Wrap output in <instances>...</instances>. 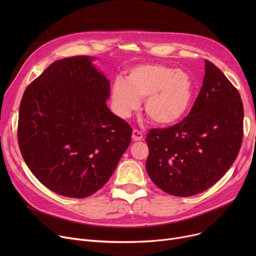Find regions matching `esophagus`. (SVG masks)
<instances>
[{
  "instance_id": "34e87169",
  "label": "esophagus",
  "mask_w": 256,
  "mask_h": 256,
  "mask_svg": "<svg viewBox=\"0 0 256 256\" xmlns=\"http://www.w3.org/2000/svg\"><path fill=\"white\" fill-rule=\"evenodd\" d=\"M132 141H141L143 139L142 132L138 130H134L132 135Z\"/></svg>"
}]
</instances>
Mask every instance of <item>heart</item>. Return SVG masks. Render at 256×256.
I'll return each instance as SVG.
<instances>
[{"instance_id": "1", "label": "heart", "mask_w": 256, "mask_h": 256, "mask_svg": "<svg viewBox=\"0 0 256 256\" xmlns=\"http://www.w3.org/2000/svg\"><path fill=\"white\" fill-rule=\"evenodd\" d=\"M195 86L190 74L163 64H140L117 78L111 98L117 115L126 118L144 100L145 114L158 126L178 122L190 110Z\"/></svg>"}]
</instances>
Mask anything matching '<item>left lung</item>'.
<instances>
[{
    "label": "left lung",
    "instance_id": "left-lung-1",
    "mask_svg": "<svg viewBox=\"0 0 256 256\" xmlns=\"http://www.w3.org/2000/svg\"><path fill=\"white\" fill-rule=\"evenodd\" d=\"M194 106L180 124L150 130L146 171L164 192L189 197L208 190L234 164L243 140L240 93L208 60Z\"/></svg>",
    "mask_w": 256,
    "mask_h": 256
}]
</instances>
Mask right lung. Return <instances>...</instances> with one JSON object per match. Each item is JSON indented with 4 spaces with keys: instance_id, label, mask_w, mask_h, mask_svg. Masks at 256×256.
Masks as SVG:
<instances>
[{
    "instance_id": "obj_1",
    "label": "right lung",
    "mask_w": 256,
    "mask_h": 256,
    "mask_svg": "<svg viewBox=\"0 0 256 256\" xmlns=\"http://www.w3.org/2000/svg\"><path fill=\"white\" fill-rule=\"evenodd\" d=\"M76 56L52 63L22 96L18 138L35 178L57 194L85 198L109 180L132 128L106 106L110 82Z\"/></svg>"
}]
</instances>
